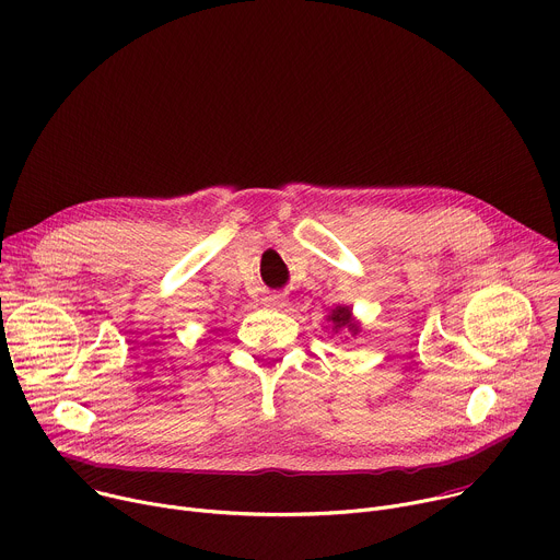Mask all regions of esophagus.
I'll return each mask as SVG.
<instances>
[{
	"label": "esophagus",
	"mask_w": 560,
	"mask_h": 560,
	"mask_svg": "<svg viewBox=\"0 0 560 560\" xmlns=\"http://www.w3.org/2000/svg\"><path fill=\"white\" fill-rule=\"evenodd\" d=\"M265 302H267L269 306H278V308H282V306L287 304V298H284L282 293H269V295L265 298Z\"/></svg>",
	"instance_id": "34e87169"
}]
</instances>
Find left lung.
Listing matches in <instances>:
<instances>
[{
  "label": "left lung",
  "instance_id": "1",
  "mask_svg": "<svg viewBox=\"0 0 560 560\" xmlns=\"http://www.w3.org/2000/svg\"><path fill=\"white\" fill-rule=\"evenodd\" d=\"M328 322H330V328H332L335 332H340V330L358 332V330H360V326H358V324L353 322V317H351V308H349V306L332 308V313L328 315Z\"/></svg>",
  "mask_w": 560,
  "mask_h": 560
}]
</instances>
